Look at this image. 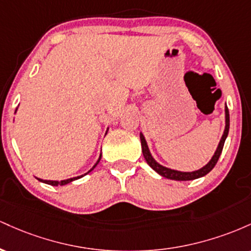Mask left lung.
Here are the masks:
<instances>
[{"label": "left lung", "mask_w": 251, "mask_h": 251, "mask_svg": "<svg viewBox=\"0 0 251 251\" xmlns=\"http://www.w3.org/2000/svg\"><path fill=\"white\" fill-rule=\"evenodd\" d=\"M229 126H230V118H229V109L226 106V129H224V133L222 135L221 138V142L218 144V148L216 150L215 154L212 155L211 160L206 164L205 166L203 168L197 170V171L194 172H181V171H177V170H171L169 168H165V166L160 165L158 164L155 160L152 158L151 153H150L149 148H148V144H146L145 138L144 135L140 133V142H142V150H143V154L144 158H145L146 163L151 166L152 169L154 170L157 174H159L163 177L169 178V179H174V180H192V179H197V178L203 177V176L208 175L212 169L215 168V165L217 164L218 159H220V155L222 153V150H223L224 146V142H226L227 133H229Z\"/></svg>", "instance_id": "1"}]
</instances>
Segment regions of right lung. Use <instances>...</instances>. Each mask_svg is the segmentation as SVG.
I'll list each match as a JSON object with an SVG mask.
<instances>
[{"label":"right lung","instance_id":"add662e5","mask_svg":"<svg viewBox=\"0 0 251 251\" xmlns=\"http://www.w3.org/2000/svg\"><path fill=\"white\" fill-rule=\"evenodd\" d=\"M100 159H101V155H100V157H99V159H98V162L96 163V165H94L93 168H92L91 170H89L88 172H91L92 170H93L94 168H96V166L98 165V163L100 162ZM88 172H87V174H88ZM87 174H85V175H87ZM81 177H82V176H79V177L70 178V179H65V180H60V181H57V180H43V179H40V178H37V179H39L40 181H42V183L50 184V185H53V186H57V185H65V184L71 183V181H73V180H75V179H79V178H81Z\"/></svg>","mask_w":251,"mask_h":251}]
</instances>
